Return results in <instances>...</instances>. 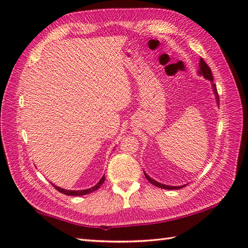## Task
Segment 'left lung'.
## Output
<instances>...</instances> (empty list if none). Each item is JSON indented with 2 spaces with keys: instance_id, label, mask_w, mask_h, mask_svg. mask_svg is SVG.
<instances>
[{
  "instance_id": "left-lung-1",
  "label": "left lung",
  "mask_w": 248,
  "mask_h": 248,
  "mask_svg": "<svg viewBox=\"0 0 248 248\" xmlns=\"http://www.w3.org/2000/svg\"><path fill=\"white\" fill-rule=\"evenodd\" d=\"M199 76H202L204 78H207V80H209L210 82L212 83V89H213V93L215 94V99H217V104L219 103L218 102V94H217V85L215 84H213V76H212V71L211 69H210V67L205 64V62L200 59V62H199V70L197 71ZM145 173V177L147 178V180H148L150 183L154 184V186H157V187H161V188H165V189H179L181 188L183 186H186V184L184 186H166V184H163V183H160L157 182L155 180H154V179L150 178L147 173L144 171Z\"/></svg>"
}]
</instances>
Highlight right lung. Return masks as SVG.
Segmentation results:
<instances>
[{
	"label": "right lung",
	"instance_id": "obj_1",
	"mask_svg": "<svg viewBox=\"0 0 248 248\" xmlns=\"http://www.w3.org/2000/svg\"><path fill=\"white\" fill-rule=\"evenodd\" d=\"M104 180H105V176L103 175L102 176V178L100 179V181L96 184V186H93V187H91V188H86V189H80V191H70V189H65V188H62V187H60V186H54V184H52V186H53L57 191L59 192H61L62 194H65V195H69V196H82V195H86V194H91V193H93V192H94V191H97V189L102 186L103 184V182H104Z\"/></svg>",
	"mask_w": 248,
	"mask_h": 248
}]
</instances>
